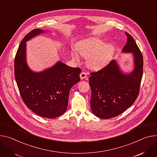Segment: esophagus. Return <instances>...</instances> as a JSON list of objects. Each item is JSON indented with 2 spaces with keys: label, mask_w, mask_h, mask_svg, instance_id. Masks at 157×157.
Returning a JSON list of instances; mask_svg holds the SVG:
<instances>
[{
  "label": "esophagus",
  "mask_w": 157,
  "mask_h": 157,
  "mask_svg": "<svg viewBox=\"0 0 157 157\" xmlns=\"http://www.w3.org/2000/svg\"><path fill=\"white\" fill-rule=\"evenodd\" d=\"M80 78L81 79H83L85 78H86V77H87V74H86L85 72H81V74H80Z\"/></svg>",
  "instance_id": "esophagus-1"
}]
</instances>
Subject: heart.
<instances>
[{"mask_svg": "<svg viewBox=\"0 0 157 157\" xmlns=\"http://www.w3.org/2000/svg\"><path fill=\"white\" fill-rule=\"evenodd\" d=\"M79 54L88 58V65L94 69L106 66L110 60L114 52V47L99 39L91 38L81 42L77 46ZM72 57L78 60L79 57L76 52H72Z\"/></svg>", "mask_w": 157, "mask_h": 157, "instance_id": "obj_1", "label": "heart"}]
</instances>
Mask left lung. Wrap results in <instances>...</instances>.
Masks as SVG:
<instances>
[{"instance_id":"1","label":"left lung","mask_w":157,"mask_h":157,"mask_svg":"<svg viewBox=\"0 0 157 157\" xmlns=\"http://www.w3.org/2000/svg\"><path fill=\"white\" fill-rule=\"evenodd\" d=\"M125 34L127 41L122 51L133 54V71L129 74L122 73L113 60L100 71L90 73V107L95 115L100 118L108 119L121 114L133 105L139 94L143 76V56L134 39L128 33Z\"/></svg>"}]
</instances>
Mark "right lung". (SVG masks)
<instances>
[{
  "instance_id": "1",
  "label": "right lung",
  "mask_w": 157,
  "mask_h": 157,
  "mask_svg": "<svg viewBox=\"0 0 157 157\" xmlns=\"http://www.w3.org/2000/svg\"><path fill=\"white\" fill-rule=\"evenodd\" d=\"M43 32L34 29L22 39L15 57L14 74L26 106L40 117L54 118L66 111L70 90L80 81L81 69L58 62L41 72L32 71L26 63V42Z\"/></svg>"
}]
</instances>
